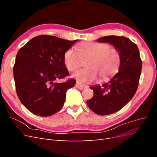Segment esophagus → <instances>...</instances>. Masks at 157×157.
I'll use <instances>...</instances> for the list:
<instances>
[{
	"label": "esophagus",
	"mask_w": 157,
	"mask_h": 157,
	"mask_svg": "<svg viewBox=\"0 0 157 157\" xmlns=\"http://www.w3.org/2000/svg\"><path fill=\"white\" fill-rule=\"evenodd\" d=\"M76 87H77L78 89H80V90H83L84 88H86V86L85 85H83V84H81L80 83H79L78 82H77V83H76Z\"/></svg>",
	"instance_id": "esophagus-1"
}]
</instances>
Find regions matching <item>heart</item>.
Instances as JSON below:
<instances>
[{
  "label": "heart",
  "mask_w": 157,
  "mask_h": 157,
  "mask_svg": "<svg viewBox=\"0 0 157 157\" xmlns=\"http://www.w3.org/2000/svg\"><path fill=\"white\" fill-rule=\"evenodd\" d=\"M77 52L73 48L65 51L63 62L70 71H77L86 61L87 68L80 70L73 75L79 82L90 83L96 80L102 82L111 78L119 70L121 55L117 48L107 43L88 42L80 44Z\"/></svg>",
  "instance_id": "heart-1"
}]
</instances>
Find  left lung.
<instances>
[{
    "label": "left lung",
    "mask_w": 157,
    "mask_h": 157,
    "mask_svg": "<svg viewBox=\"0 0 157 157\" xmlns=\"http://www.w3.org/2000/svg\"><path fill=\"white\" fill-rule=\"evenodd\" d=\"M108 42L119 50V71L107 83L90 87L94 96L86 101L88 107L99 115H107L124 107L134 96L138 87L142 61L137 45L123 36H106L98 39Z\"/></svg>",
    "instance_id": "8db88e82"
}]
</instances>
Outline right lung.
<instances>
[{
  "label": "right lung",
  "instance_id": "right-lung-1",
  "mask_svg": "<svg viewBox=\"0 0 157 157\" xmlns=\"http://www.w3.org/2000/svg\"><path fill=\"white\" fill-rule=\"evenodd\" d=\"M77 40L39 35L19 50L13 66L16 93L21 103L32 113L48 117L63 106L66 92L75 86L76 80L54 81L69 75L63 55Z\"/></svg>",
  "mask_w": 157,
  "mask_h": 157
}]
</instances>
